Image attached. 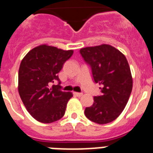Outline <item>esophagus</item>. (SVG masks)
<instances>
[{"mask_svg":"<svg viewBox=\"0 0 153 153\" xmlns=\"http://www.w3.org/2000/svg\"><path fill=\"white\" fill-rule=\"evenodd\" d=\"M74 95L77 96V97H81L82 95V93H79V92H74Z\"/></svg>","mask_w":153,"mask_h":153,"instance_id":"1","label":"esophagus"}]
</instances>
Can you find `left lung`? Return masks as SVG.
Segmentation results:
<instances>
[{"label":"left lung","mask_w":153,"mask_h":153,"mask_svg":"<svg viewBox=\"0 0 153 153\" xmlns=\"http://www.w3.org/2000/svg\"><path fill=\"white\" fill-rule=\"evenodd\" d=\"M89 64L93 78L102 95L94 97V103L85 109L87 119L100 124L108 123L120 115L128 103L131 90L132 76L123 53L108 44L89 46L80 50Z\"/></svg>","instance_id":"8db88e82"}]
</instances>
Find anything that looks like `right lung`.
I'll return each mask as SVG.
<instances>
[{
    "label": "right lung",
    "mask_w": 153,
    "mask_h": 153,
    "mask_svg": "<svg viewBox=\"0 0 153 153\" xmlns=\"http://www.w3.org/2000/svg\"><path fill=\"white\" fill-rule=\"evenodd\" d=\"M74 53L47 44L36 46L23 58L18 71V92L26 110L36 120L51 123L65 114L71 92L60 90V86L50 87L63 64Z\"/></svg>",
    "instance_id": "obj_1"
}]
</instances>
